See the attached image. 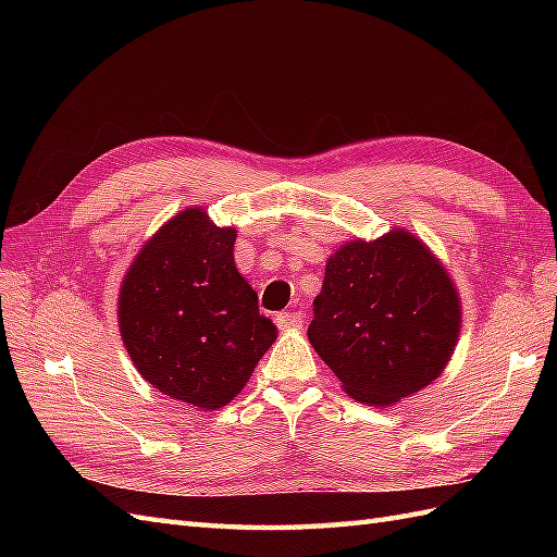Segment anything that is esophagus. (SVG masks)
<instances>
[{"label": "esophagus", "instance_id": "obj_1", "mask_svg": "<svg viewBox=\"0 0 557 557\" xmlns=\"http://www.w3.org/2000/svg\"><path fill=\"white\" fill-rule=\"evenodd\" d=\"M276 323L281 330H299L301 323H305V315L301 311H290V313H278Z\"/></svg>", "mask_w": 557, "mask_h": 557}]
</instances>
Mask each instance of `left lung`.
Returning a JSON list of instances; mask_svg holds the SVG:
<instances>
[{
  "label": "left lung",
  "instance_id": "8db88e82",
  "mask_svg": "<svg viewBox=\"0 0 557 557\" xmlns=\"http://www.w3.org/2000/svg\"><path fill=\"white\" fill-rule=\"evenodd\" d=\"M460 297L434 252L407 230L348 242L325 264L309 342L358 401L385 407L444 372Z\"/></svg>",
  "mask_w": 557,
  "mask_h": 557
}]
</instances>
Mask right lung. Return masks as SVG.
I'll return each mask as SVG.
<instances>
[{"instance_id":"right-lung-1","label":"right lung","mask_w":557,"mask_h":557,"mask_svg":"<svg viewBox=\"0 0 557 557\" xmlns=\"http://www.w3.org/2000/svg\"><path fill=\"white\" fill-rule=\"evenodd\" d=\"M234 227L190 207L137 252L117 295L123 344L139 374L172 399L215 411L276 342L258 293L234 264Z\"/></svg>"}]
</instances>
